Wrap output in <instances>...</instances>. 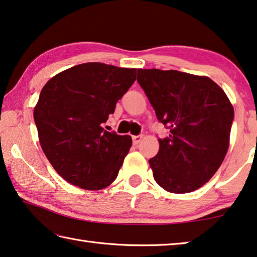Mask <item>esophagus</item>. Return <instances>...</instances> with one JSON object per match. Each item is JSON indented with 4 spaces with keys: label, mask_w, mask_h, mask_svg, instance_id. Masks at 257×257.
<instances>
[{
    "label": "esophagus",
    "mask_w": 257,
    "mask_h": 257,
    "mask_svg": "<svg viewBox=\"0 0 257 257\" xmlns=\"http://www.w3.org/2000/svg\"><path fill=\"white\" fill-rule=\"evenodd\" d=\"M142 138H143V136L142 135H138V136H133V142H134V144H138L139 142L142 141Z\"/></svg>",
    "instance_id": "esophagus-1"
}]
</instances>
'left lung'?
Returning a JSON list of instances; mask_svg holds the SVG:
<instances>
[{
    "label": "left lung",
    "mask_w": 257,
    "mask_h": 257,
    "mask_svg": "<svg viewBox=\"0 0 257 257\" xmlns=\"http://www.w3.org/2000/svg\"><path fill=\"white\" fill-rule=\"evenodd\" d=\"M137 72L156 118L170 130L159 139V153L149 161L155 181L175 194L201 188L228 152L231 103L208 77L159 69Z\"/></svg>",
    "instance_id": "8db88e82"
}]
</instances>
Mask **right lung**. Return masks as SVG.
Here are the masks:
<instances>
[{"label":"right lung","instance_id":"1","mask_svg":"<svg viewBox=\"0 0 257 257\" xmlns=\"http://www.w3.org/2000/svg\"><path fill=\"white\" fill-rule=\"evenodd\" d=\"M136 71L88 62L58 73L43 87L34 108L38 138L52 167L71 185L98 190L115 180L133 141L103 125Z\"/></svg>","mask_w":257,"mask_h":257}]
</instances>
